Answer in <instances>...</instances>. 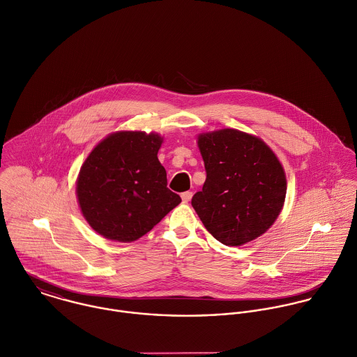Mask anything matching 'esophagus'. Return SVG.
<instances>
[{"label": "esophagus", "mask_w": 357, "mask_h": 357, "mask_svg": "<svg viewBox=\"0 0 357 357\" xmlns=\"http://www.w3.org/2000/svg\"><path fill=\"white\" fill-rule=\"evenodd\" d=\"M181 197H182V200H183L185 203H188V202H190V200H192L193 193H192V192H185V193H182V195H181Z\"/></svg>", "instance_id": "1"}]
</instances>
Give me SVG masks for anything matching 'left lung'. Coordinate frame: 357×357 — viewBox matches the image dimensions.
I'll return each mask as SVG.
<instances>
[{"label":"left lung","instance_id":"1","mask_svg":"<svg viewBox=\"0 0 357 357\" xmlns=\"http://www.w3.org/2000/svg\"><path fill=\"white\" fill-rule=\"evenodd\" d=\"M207 172L192 206L206 229L225 245L237 247L265 233L284 204V169L259 138L237 130L199 137Z\"/></svg>","mask_w":357,"mask_h":357}]
</instances>
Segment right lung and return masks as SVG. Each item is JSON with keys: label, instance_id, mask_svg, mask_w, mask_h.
Returning <instances> with one entry per match:
<instances>
[{"label": "right lung", "instance_id": "right-lung-1", "mask_svg": "<svg viewBox=\"0 0 357 357\" xmlns=\"http://www.w3.org/2000/svg\"><path fill=\"white\" fill-rule=\"evenodd\" d=\"M161 142L157 134L123 131L109 135L86 157L77 197L95 231L131 243L181 203L167 188V172L157 158Z\"/></svg>", "mask_w": 357, "mask_h": 357}]
</instances>
